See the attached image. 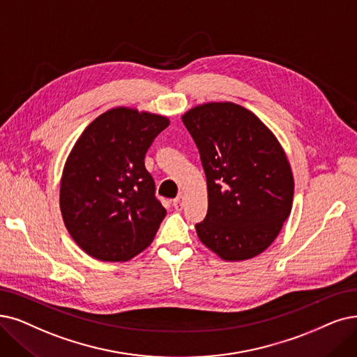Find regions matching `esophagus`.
<instances>
[{"instance_id": "obj_1", "label": "esophagus", "mask_w": 357, "mask_h": 357, "mask_svg": "<svg viewBox=\"0 0 357 357\" xmlns=\"http://www.w3.org/2000/svg\"><path fill=\"white\" fill-rule=\"evenodd\" d=\"M173 205L176 209H181L184 206V195H178L173 201Z\"/></svg>"}]
</instances>
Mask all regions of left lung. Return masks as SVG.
<instances>
[{"mask_svg":"<svg viewBox=\"0 0 357 357\" xmlns=\"http://www.w3.org/2000/svg\"><path fill=\"white\" fill-rule=\"evenodd\" d=\"M201 153L208 213L197 237L224 261L262 253L278 236L293 204L286 153L268 127L233 102H208L181 117Z\"/></svg>","mask_w":357,"mask_h":357,"instance_id":"left-lung-1","label":"left lung"}]
</instances>
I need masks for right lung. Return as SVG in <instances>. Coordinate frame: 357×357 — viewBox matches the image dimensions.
<instances>
[{
    "instance_id": "1",
    "label": "right lung",
    "mask_w": 357,
    "mask_h": 357,
    "mask_svg": "<svg viewBox=\"0 0 357 357\" xmlns=\"http://www.w3.org/2000/svg\"><path fill=\"white\" fill-rule=\"evenodd\" d=\"M169 120L133 108L96 117L66 161L60 208L70 236L89 256L124 262L146 249L165 217L145 155Z\"/></svg>"
}]
</instances>
